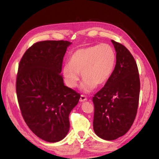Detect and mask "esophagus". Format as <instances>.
I'll return each instance as SVG.
<instances>
[{
    "label": "esophagus",
    "mask_w": 159,
    "mask_h": 159,
    "mask_svg": "<svg viewBox=\"0 0 159 159\" xmlns=\"http://www.w3.org/2000/svg\"><path fill=\"white\" fill-rule=\"evenodd\" d=\"M87 99V97L85 95H81L80 96V102H84V101H86Z\"/></svg>",
    "instance_id": "obj_1"
}]
</instances>
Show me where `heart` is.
Segmentation results:
<instances>
[{"instance_id":"b5f03b06","label":"heart","mask_w":159,"mask_h":159,"mask_svg":"<svg viewBox=\"0 0 159 159\" xmlns=\"http://www.w3.org/2000/svg\"><path fill=\"white\" fill-rule=\"evenodd\" d=\"M116 53L108 43H101L79 49L72 54L69 63L63 67V76L67 85L75 88L84 79L82 89L90 92L102 86L109 80L115 69Z\"/></svg>"}]
</instances>
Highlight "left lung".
<instances>
[{
  "instance_id": "left-lung-1",
  "label": "left lung",
  "mask_w": 159,
  "mask_h": 159,
  "mask_svg": "<svg viewBox=\"0 0 159 159\" xmlns=\"http://www.w3.org/2000/svg\"><path fill=\"white\" fill-rule=\"evenodd\" d=\"M116 64L109 80L93 97L95 133L104 140H115L130 129L135 119L140 92L137 63L129 50L111 40Z\"/></svg>"
}]
</instances>
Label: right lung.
Returning <instances> with one entry per match:
<instances>
[{
	"label": "right lung",
	"mask_w": 159,
	"mask_h": 159,
	"mask_svg": "<svg viewBox=\"0 0 159 159\" xmlns=\"http://www.w3.org/2000/svg\"><path fill=\"white\" fill-rule=\"evenodd\" d=\"M70 42L34 43L20 60L16 78L22 116L35 135L48 142L62 140L70 129L69 115L80 95L65 86L61 72Z\"/></svg>",
	"instance_id": "right-lung-1"
}]
</instances>
